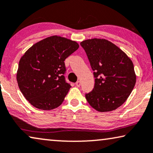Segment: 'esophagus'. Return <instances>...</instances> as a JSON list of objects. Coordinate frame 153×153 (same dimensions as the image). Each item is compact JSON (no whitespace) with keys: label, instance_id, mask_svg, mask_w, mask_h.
<instances>
[{"label":"esophagus","instance_id":"34e87169","mask_svg":"<svg viewBox=\"0 0 153 153\" xmlns=\"http://www.w3.org/2000/svg\"><path fill=\"white\" fill-rule=\"evenodd\" d=\"M80 80H78V81H77L76 82V83H75V85H76V86L77 87H80Z\"/></svg>","mask_w":153,"mask_h":153}]
</instances>
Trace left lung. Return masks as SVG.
I'll return each instance as SVG.
<instances>
[{
    "label": "left lung",
    "mask_w": 153,
    "mask_h": 153,
    "mask_svg": "<svg viewBox=\"0 0 153 153\" xmlns=\"http://www.w3.org/2000/svg\"><path fill=\"white\" fill-rule=\"evenodd\" d=\"M95 78L87 101L97 111H111L126 101L136 82L133 63L121 49L105 39L82 41Z\"/></svg>",
    "instance_id": "1"
}]
</instances>
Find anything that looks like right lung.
Instances as JSON below:
<instances>
[{
    "instance_id": "right-lung-1",
    "label": "right lung",
    "mask_w": 153,
    "mask_h": 153,
    "mask_svg": "<svg viewBox=\"0 0 153 153\" xmlns=\"http://www.w3.org/2000/svg\"><path fill=\"white\" fill-rule=\"evenodd\" d=\"M78 48L76 42L55 35L34 44L21 57L17 84L32 106L51 110L62 104L71 88L63 75L64 61Z\"/></svg>"
}]
</instances>
